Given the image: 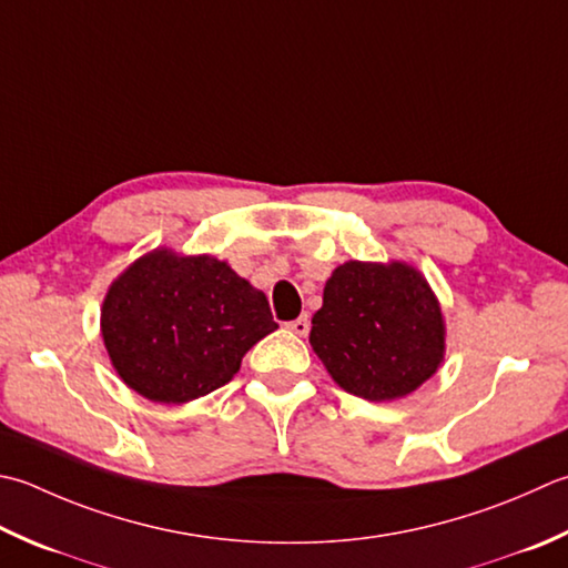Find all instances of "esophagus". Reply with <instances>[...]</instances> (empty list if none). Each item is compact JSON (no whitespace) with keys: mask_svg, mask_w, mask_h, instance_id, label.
<instances>
[{"mask_svg":"<svg viewBox=\"0 0 568 568\" xmlns=\"http://www.w3.org/2000/svg\"><path fill=\"white\" fill-rule=\"evenodd\" d=\"M287 327H291V329L295 332V335H300V337H305V335H307V332H310V317H307V315H303V317H297V320H293V322H291V325H287Z\"/></svg>","mask_w":568,"mask_h":568,"instance_id":"34e87169","label":"esophagus"}]
</instances>
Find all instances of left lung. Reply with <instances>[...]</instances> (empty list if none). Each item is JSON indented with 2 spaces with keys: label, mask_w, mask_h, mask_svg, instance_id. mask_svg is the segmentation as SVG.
Listing matches in <instances>:
<instances>
[{
  "label": "left lung",
  "mask_w": 568,
  "mask_h": 568,
  "mask_svg": "<svg viewBox=\"0 0 568 568\" xmlns=\"http://www.w3.org/2000/svg\"><path fill=\"white\" fill-rule=\"evenodd\" d=\"M310 344L344 392L394 402L438 372L446 322L414 265L347 261L325 283Z\"/></svg>",
  "instance_id": "left-lung-1"
}]
</instances>
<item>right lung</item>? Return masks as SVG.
Segmentation results:
<instances>
[{
	"instance_id": "1",
	"label": "right lung",
	"mask_w": 568,
	"mask_h": 568,
	"mask_svg": "<svg viewBox=\"0 0 568 568\" xmlns=\"http://www.w3.org/2000/svg\"><path fill=\"white\" fill-rule=\"evenodd\" d=\"M273 329L268 300L226 261L170 248L122 271L100 310L118 376L154 404H186L229 384Z\"/></svg>"
}]
</instances>
